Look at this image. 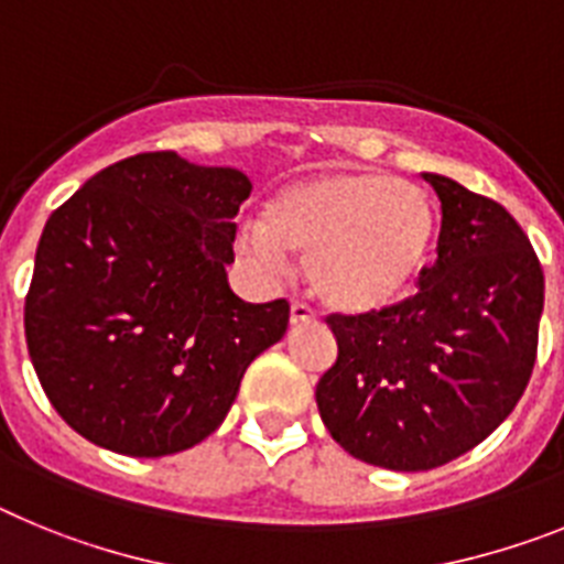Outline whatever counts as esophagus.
I'll return each instance as SVG.
<instances>
[{"instance_id":"esophagus-1","label":"esophagus","mask_w":564,"mask_h":564,"mask_svg":"<svg viewBox=\"0 0 564 564\" xmlns=\"http://www.w3.org/2000/svg\"><path fill=\"white\" fill-rule=\"evenodd\" d=\"M312 321H315V312H312L306 303L301 301L292 303V310H289V323H292V326H303V323H312Z\"/></svg>"}]
</instances>
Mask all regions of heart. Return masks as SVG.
Instances as JSON below:
<instances>
[{"label":"heart","instance_id":"heart-1","mask_svg":"<svg viewBox=\"0 0 564 564\" xmlns=\"http://www.w3.org/2000/svg\"><path fill=\"white\" fill-rule=\"evenodd\" d=\"M437 209L423 187L386 173H329L289 181L267 200L261 227L238 235V252L275 269L303 254L312 295L332 310L375 312L398 303L425 272Z\"/></svg>","mask_w":564,"mask_h":564}]
</instances>
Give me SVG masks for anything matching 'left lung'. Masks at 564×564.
Wrapping results in <instances>:
<instances>
[{
  "mask_svg": "<svg viewBox=\"0 0 564 564\" xmlns=\"http://www.w3.org/2000/svg\"><path fill=\"white\" fill-rule=\"evenodd\" d=\"M443 207L437 261L417 295L329 315L337 360L315 389L323 425L389 471L452 463L519 403L540 343L545 275L506 207L423 173Z\"/></svg>",
  "mask_w": 564,
  "mask_h": 564,
  "instance_id": "obj_1",
  "label": "left lung"
}]
</instances>
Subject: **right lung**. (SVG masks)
<instances>
[{
  "instance_id": "1",
  "label": "right lung",
  "mask_w": 564,
  "mask_h": 564,
  "mask_svg": "<svg viewBox=\"0 0 564 564\" xmlns=\"http://www.w3.org/2000/svg\"><path fill=\"white\" fill-rule=\"evenodd\" d=\"M249 193L241 170L166 150L105 166L47 218L24 337L47 400L82 437L127 457L193 448L281 340L289 303H247L227 283Z\"/></svg>"
}]
</instances>
